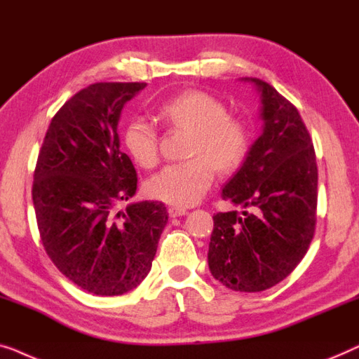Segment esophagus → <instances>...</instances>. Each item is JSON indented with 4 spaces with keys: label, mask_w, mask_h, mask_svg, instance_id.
Listing matches in <instances>:
<instances>
[{
    "label": "esophagus",
    "mask_w": 359,
    "mask_h": 359,
    "mask_svg": "<svg viewBox=\"0 0 359 359\" xmlns=\"http://www.w3.org/2000/svg\"><path fill=\"white\" fill-rule=\"evenodd\" d=\"M168 211H169L170 218H179V216L187 215V210L182 208V206H170Z\"/></svg>",
    "instance_id": "obj_1"
}]
</instances>
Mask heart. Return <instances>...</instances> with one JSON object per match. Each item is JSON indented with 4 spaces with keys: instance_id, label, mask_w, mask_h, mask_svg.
<instances>
[{
    "instance_id": "obj_1",
    "label": "heart",
    "mask_w": 359,
    "mask_h": 359,
    "mask_svg": "<svg viewBox=\"0 0 359 359\" xmlns=\"http://www.w3.org/2000/svg\"><path fill=\"white\" fill-rule=\"evenodd\" d=\"M158 115L170 128L190 131V159L168 165L146 182L151 198L175 206L195 205L213 184L216 169L221 174L236 172L250 153V131L244 120L228 115L226 105L205 90L172 95L159 105ZM123 146L140 168L158 164L159 140L148 120H130L123 130Z\"/></svg>"
}]
</instances>
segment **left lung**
<instances>
[{
    "instance_id": "8db88e82",
    "label": "left lung",
    "mask_w": 359,
    "mask_h": 359,
    "mask_svg": "<svg viewBox=\"0 0 359 359\" xmlns=\"http://www.w3.org/2000/svg\"><path fill=\"white\" fill-rule=\"evenodd\" d=\"M264 133L223 189V198L254 213L213 216L208 265L229 290L257 292L278 285L304 259L316 232L317 163L299 112L257 78Z\"/></svg>"
}]
</instances>
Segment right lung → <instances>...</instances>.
Instances as JSON below:
<instances>
[{
	"label": "right lung",
	"mask_w": 359,
	"mask_h": 359,
	"mask_svg": "<svg viewBox=\"0 0 359 359\" xmlns=\"http://www.w3.org/2000/svg\"><path fill=\"white\" fill-rule=\"evenodd\" d=\"M146 83H95L55 114L34 170L40 239L55 266L99 296L135 290L149 273L168 224L161 201L118 203L136 194V170L120 151L123 105Z\"/></svg>",
	"instance_id": "obj_1"
}]
</instances>
